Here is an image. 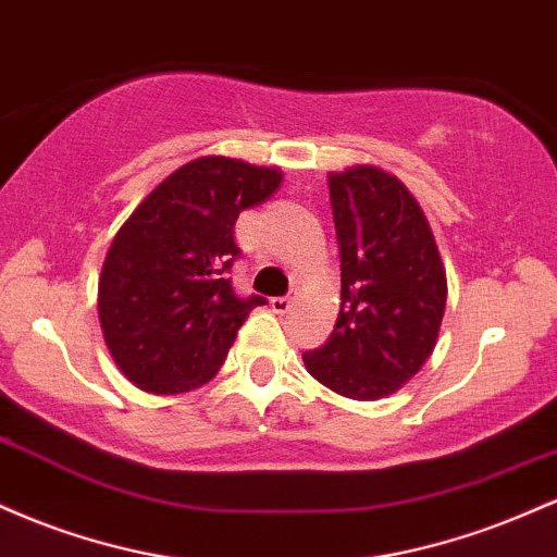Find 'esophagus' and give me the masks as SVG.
I'll use <instances>...</instances> for the list:
<instances>
[{
    "mask_svg": "<svg viewBox=\"0 0 557 557\" xmlns=\"http://www.w3.org/2000/svg\"><path fill=\"white\" fill-rule=\"evenodd\" d=\"M270 306H272V311L274 314H287V311L293 309V298H272L270 300Z\"/></svg>",
    "mask_w": 557,
    "mask_h": 557,
    "instance_id": "esophagus-1",
    "label": "esophagus"
}]
</instances>
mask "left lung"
I'll return each mask as SVG.
<instances>
[{"instance_id":"8db88e82","label":"left lung","mask_w":557,"mask_h":557,"mask_svg":"<svg viewBox=\"0 0 557 557\" xmlns=\"http://www.w3.org/2000/svg\"><path fill=\"white\" fill-rule=\"evenodd\" d=\"M341 246V311L330 341L304 354L319 385L350 400H380L432 356L447 277L430 222L398 177L374 164L330 172Z\"/></svg>"}]
</instances>
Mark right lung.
Here are the masks:
<instances>
[{
    "mask_svg": "<svg viewBox=\"0 0 557 557\" xmlns=\"http://www.w3.org/2000/svg\"><path fill=\"white\" fill-rule=\"evenodd\" d=\"M283 183V170L235 157L185 162L133 209L99 274V322L127 382L181 395L220 372L259 296L238 298L227 270L235 220Z\"/></svg>",
    "mask_w": 557,
    "mask_h": 557,
    "instance_id": "right-lung-1",
    "label": "right lung"
}]
</instances>
